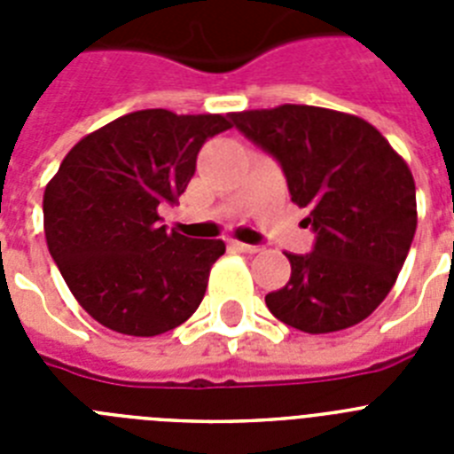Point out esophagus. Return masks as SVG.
Returning a JSON list of instances; mask_svg holds the SVG:
<instances>
[{
    "label": "esophagus",
    "instance_id": "esophagus-1",
    "mask_svg": "<svg viewBox=\"0 0 454 454\" xmlns=\"http://www.w3.org/2000/svg\"><path fill=\"white\" fill-rule=\"evenodd\" d=\"M231 250L243 252V254H256V252H262V246H250V243H239V240H234Z\"/></svg>",
    "mask_w": 454,
    "mask_h": 454
}]
</instances>
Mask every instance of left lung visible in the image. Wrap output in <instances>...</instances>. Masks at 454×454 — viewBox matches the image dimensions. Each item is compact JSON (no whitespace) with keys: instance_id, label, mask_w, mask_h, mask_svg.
Wrapping results in <instances>:
<instances>
[{"instance_id":"8db88e82","label":"left lung","mask_w":454,"mask_h":454,"mask_svg":"<svg viewBox=\"0 0 454 454\" xmlns=\"http://www.w3.org/2000/svg\"><path fill=\"white\" fill-rule=\"evenodd\" d=\"M231 124L275 159L316 234L286 254L291 279L266 295L277 320L309 334L362 323L393 288L416 234V186L407 163L356 115L284 104L231 114Z\"/></svg>"}]
</instances>
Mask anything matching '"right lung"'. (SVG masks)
<instances>
[{
	"label": "right lung",
	"instance_id": "add662e5",
	"mask_svg": "<svg viewBox=\"0 0 454 454\" xmlns=\"http://www.w3.org/2000/svg\"><path fill=\"white\" fill-rule=\"evenodd\" d=\"M224 115L147 108L108 122L67 152L45 188V239L67 288L92 318L129 336H156L191 318L220 239L168 231L159 204H175Z\"/></svg>",
	"mask_w": 454,
	"mask_h": 454
}]
</instances>
